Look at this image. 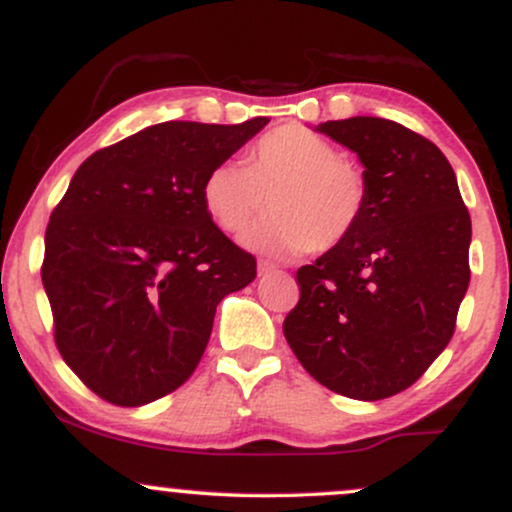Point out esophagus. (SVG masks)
I'll list each match as a JSON object with an SVG mask.
<instances>
[{
    "label": "esophagus",
    "mask_w": 512,
    "mask_h": 512,
    "mask_svg": "<svg viewBox=\"0 0 512 512\" xmlns=\"http://www.w3.org/2000/svg\"><path fill=\"white\" fill-rule=\"evenodd\" d=\"M274 272H279V267H276L274 262L262 260L260 264H257V274H260V276H267V274H274Z\"/></svg>",
    "instance_id": "obj_1"
}]
</instances>
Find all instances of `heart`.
<instances>
[{"label":"heart","mask_w":512,"mask_h":512,"mask_svg":"<svg viewBox=\"0 0 512 512\" xmlns=\"http://www.w3.org/2000/svg\"><path fill=\"white\" fill-rule=\"evenodd\" d=\"M361 168L337 146L301 125H281L250 149L245 166L226 161L204 175L202 204L223 233H236L264 209L272 214L243 236L264 255L337 248L354 233L366 207Z\"/></svg>","instance_id":"heart-1"}]
</instances>
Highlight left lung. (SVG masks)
Masks as SVG:
<instances>
[{
    "label": "left lung",
    "instance_id": "obj_1",
    "mask_svg": "<svg viewBox=\"0 0 512 512\" xmlns=\"http://www.w3.org/2000/svg\"><path fill=\"white\" fill-rule=\"evenodd\" d=\"M354 151L366 207L344 243L296 272L284 337L337 395L378 402L407 390L455 332L469 286L472 219L436 144L383 117L315 127Z\"/></svg>",
    "mask_w": 512,
    "mask_h": 512
}]
</instances>
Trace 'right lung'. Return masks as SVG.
Returning <instances> with one entry per match:
<instances>
[{"label": "right lung", "instance_id": "right-lung-1", "mask_svg": "<svg viewBox=\"0 0 512 512\" xmlns=\"http://www.w3.org/2000/svg\"><path fill=\"white\" fill-rule=\"evenodd\" d=\"M161 122L81 163L45 231L55 342L88 390L142 407L197 368L216 305L255 257L214 226L202 182L267 125Z\"/></svg>", "mask_w": 512, "mask_h": 512}]
</instances>
